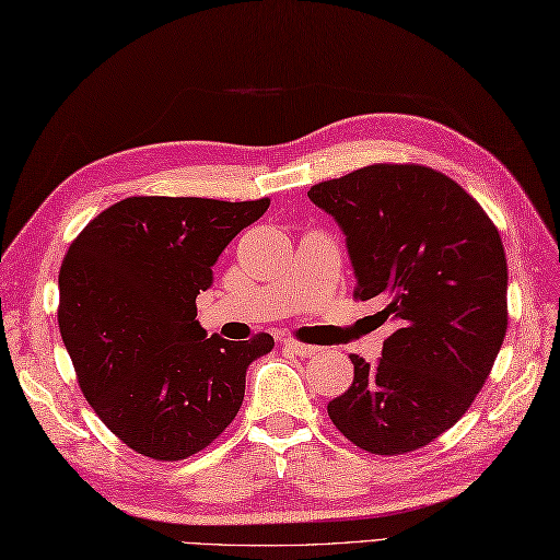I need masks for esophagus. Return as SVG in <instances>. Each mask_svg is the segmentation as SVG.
Segmentation results:
<instances>
[{
  "label": "esophagus",
  "instance_id": "esophagus-1",
  "mask_svg": "<svg viewBox=\"0 0 560 560\" xmlns=\"http://www.w3.org/2000/svg\"><path fill=\"white\" fill-rule=\"evenodd\" d=\"M283 347H287L291 353L301 355V359H307V355H315L319 349L313 347V343H303V341H295V339H283Z\"/></svg>",
  "mask_w": 560,
  "mask_h": 560
}]
</instances>
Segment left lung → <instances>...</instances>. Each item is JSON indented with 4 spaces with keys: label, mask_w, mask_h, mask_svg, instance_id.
I'll return each mask as SVG.
<instances>
[{
    "label": "left lung",
    "mask_w": 560,
    "mask_h": 560,
    "mask_svg": "<svg viewBox=\"0 0 560 560\" xmlns=\"http://www.w3.org/2000/svg\"><path fill=\"white\" fill-rule=\"evenodd\" d=\"M307 197L347 235L353 299H375V317L395 327L373 365L351 353L331 423L373 455L433 443L467 413L505 339L501 233L452 177L419 163L365 165Z\"/></svg>",
    "instance_id": "1"
}]
</instances>
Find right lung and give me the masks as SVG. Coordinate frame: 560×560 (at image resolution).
I'll list each match as a JSON object with an SVG mask.
<instances>
[{
	"instance_id": "add662e5",
	"label": "right lung",
	"mask_w": 560,
	"mask_h": 560,
	"mask_svg": "<svg viewBox=\"0 0 560 560\" xmlns=\"http://www.w3.org/2000/svg\"><path fill=\"white\" fill-rule=\"evenodd\" d=\"M269 209V197H127L101 211L59 269L57 323L83 397L127 447L177 462L235 419L247 365L273 349L207 337L197 295L223 247Z\"/></svg>"
}]
</instances>
